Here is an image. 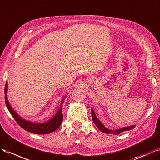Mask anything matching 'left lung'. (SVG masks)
Returning <instances> with one entry per match:
<instances>
[{"mask_svg":"<svg viewBox=\"0 0 160 160\" xmlns=\"http://www.w3.org/2000/svg\"><path fill=\"white\" fill-rule=\"evenodd\" d=\"M92 120L94 122V123L96 124V126L98 127V128L100 130H101L102 132L106 133H113L114 135H118L120 134V133L125 132V131H128V130H132L133 128H134L136 127V126H128V127H123L120 129H118V130H110L107 128H106L104 125L102 124V123H101L100 122V120L98 119V118L96 117L95 113L94 112V110L92 109Z\"/></svg>","mask_w":160,"mask_h":160,"instance_id":"left-lung-1","label":"left lung"}]
</instances>
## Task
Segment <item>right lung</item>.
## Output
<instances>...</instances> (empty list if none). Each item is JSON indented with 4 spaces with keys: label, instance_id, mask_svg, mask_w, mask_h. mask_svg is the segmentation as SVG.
<instances>
[{
    "label": "right lung",
    "instance_id": "add662e5",
    "mask_svg": "<svg viewBox=\"0 0 160 160\" xmlns=\"http://www.w3.org/2000/svg\"><path fill=\"white\" fill-rule=\"evenodd\" d=\"M7 90H8V84L7 83L5 85L4 88V94H5V104L9 110L10 113L16 120L18 124L29 132H31L36 134H47V133H52L56 131L61 125L62 122L63 120V114H62V104L64 102V100L65 98L62 100L61 104L55 116L50 119V120L44 122V123H35L32 122H30L23 120L21 117H20L17 113L15 112L9 104V102L7 98Z\"/></svg>",
    "mask_w": 160,
    "mask_h": 160
}]
</instances>
